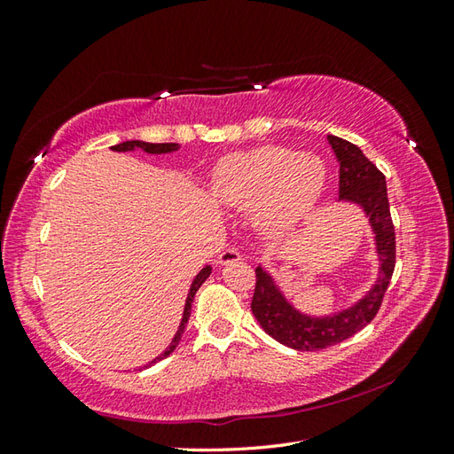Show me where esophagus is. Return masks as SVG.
<instances>
[{
	"label": "esophagus",
	"mask_w": 454,
	"mask_h": 454,
	"mask_svg": "<svg viewBox=\"0 0 454 454\" xmlns=\"http://www.w3.org/2000/svg\"><path fill=\"white\" fill-rule=\"evenodd\" d=\"M238 262H242V255H239L238 249H224L216 259L218 265H232Z\"/></svg>",
	"instance_id": "34e87169"
}]
</instances>
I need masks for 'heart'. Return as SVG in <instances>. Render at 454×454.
Here are the masks:
<instances>
[{"mask_svg":"<svg viewBox=\"0 0 454 454\" xmlns=\"http://www.w3.org/2000/svg\"><path fill=\"white\" fill-rule=\"evenodd\" d=\"M325 183V166L314 153L262 146L222 158L210 191L222 207L254 210L267 234L294 230L314 210Z\"/></svg>","mask_w":454,"mask_h":454,"instance_id":"b5f03b06","label":"heart"}]
</instances>
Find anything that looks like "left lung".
<instances>
[{"label": "left lung", "instance_id": "obj_1", "mask_svg": "<svg viewBox=\"0 0 454 454\" xmlns=\"http://www.w3.org/2000/svg\"><path fill=\"white\" fill-rule=\"evenodd\" d=\"M327 142L340 163V202L359 207L374 242L379 259V275L361 298L353 304L327 314L304 312L288 301L281 283L259 263L255 269L257 283L252 301V312L263 330L291 349L317 351L340 343L353 333L361 332L376 316L387 293L396 263V236H394L387 179L366 160L361 148L340 137H327Z\"/></svg>", "mask_w": 454, "mask_h": 454}]
</instances>
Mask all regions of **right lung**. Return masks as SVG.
Returning a JSON list of instances; mask_svg holds the SVG:
<instances>
[{
    "instance_id": "obj_1",
    "label": "right lung",
    "mask_w": 454,
    "mask_h": 454,
    "mask_svg": "<svg viewBox=\"0 0 454 454\" xmlns=\"http://www.w3.org/2000/svg\"><path fill=\"white\" fill-rule=\"evenodd\" d=\"M111 150H113V152H137V150H142V152H146V153H156V156H160V153H173V152H177V150H179V144H176V142L152 144V142H142V140H127V142L117 144V146H113ZM210 271H212V267H210V265H205V267H202L200 271L197 273V277L192 278L191 288H189V294H187V301H185V308H183V316H181V322H179V327H177L176 335H173L171 343L166 347V351L160 353V355L156 356V359H152L148 364H144V369H146V366H152L153 363L161 361V359H166V356H168L169 353H173V349H176V347L179 345L181 335H183V332H185L187 322H189V316H191L192 298H195V294H197V291L200 288V285L207 281Z\"/></svg>"
}]
</instances>
